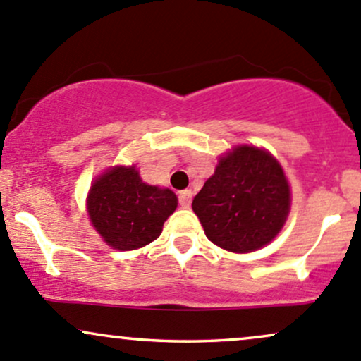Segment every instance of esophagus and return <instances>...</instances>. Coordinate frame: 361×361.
<instances>
[{"instance_id":"1","label":"esophagus","mask_w":361,"mask_h":361,"mask_svg":"<svg viewBox=\"0 0 361 361\" xmlns=\"http://www.w3.org/2000/svg\"><path fill=\"white\" fill-rule=\"evenodd\" d=\"M192 197H193L192 190H183V192H180V195H178L180 205L183 207V209H188L190 204H192Z\"/></svg>"}]
</instances>
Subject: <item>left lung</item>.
<instances>
[{
  "label": "left lung",
  "instance_id": "1",
  "mask_svg": "<svg viewBox=\"0 0 361 361\" xmlns=\"http://www.w3.org/2000/svg\"><path fill=\"white\" fill-rule=\"evenodd\" d=\"M290 202V185L279 161L264 149L238 146L219 157L192 209L209 241L226 251L251 252L276 238Z\"/></svg>",
  "mask_w": 361,
  "mask_h": 361
}]
</instances>
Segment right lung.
Returning a JSON list of instances; mask_svg holds the SVG:
<instances>
[{
    "label": "right lung",
    "instance_id": "add662e5",
    "mask_svg": "<svg viewBox=\"0 0 361 361\" xmlns=\"http://www.w3.org/2000/svg\"><path fill=\"white\" fill-rule=\"evenodd\" d=\"M86 205L103 241L114 250L132 251L159 238L178 198L169 188L144 183L135 166H114L91 185Z\"/></svg>",
    "mask_w": 361,
    "mask_h": 361
}]
</instances>
